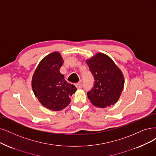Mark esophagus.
<instances>
[{
	"mask_svg": "<svg viewBox=\"0 0 156 156\" xmlns=\"http://www.w3.org/2000/svg\"><path fill=\"white\" fill-rule=\"evenodd\" d=\"M74 85H75V86H76V87L77 89H80V88H81V87H82V83H80V82L75 83Z\"/></svg>",
	"mask_w": 156,
	"mask_h": 156,
	"instance_id": "esophagus-1",
	"label": "esophagus"
}]
</instances>
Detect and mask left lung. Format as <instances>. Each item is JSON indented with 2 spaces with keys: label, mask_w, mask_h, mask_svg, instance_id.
I'll use <instances>...</instances> for the list:
<instances>
[{
  "label": "left lung",
  "mask_w": 156,
  "mask_h": 156,
  "mask_svg": "<svg viewBox=\"0 0 156 156\" xmlns=\"http://www.w3.org/2000/svg\"><path fill=\"white\" fill-rule=\"evenodd\" d=\"M94 76V85L87 93L90 102L103 108L113 105L119 98L124 87V77L110 57L98 53L87 60Z\"/></svg>",
  "instance_id": "obj_1"
}]
</instances>
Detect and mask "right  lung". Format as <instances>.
Listing matches in <instances>:
<instances>
[{"mask_svg": "<svg viewBox=\"0 0 156 156\" xmlns=\"http://www.w3.org/2000/svg\"><path fill=\"white\" fill-rule=\"evenodd\" d=\"M60 53L53 52L40 62L32 78L34 95L41 104L51 111H60L71 102L70 97L76 90L67 83L60 72L63 64Z\"/></svg>", "mask_w": 156, "mask_h": 156, "instance_id": "1", "label": "right lung"}]
</instances>
